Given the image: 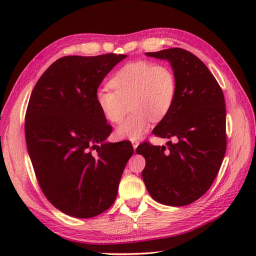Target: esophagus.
<instances>
[{"instance_id":"esophagus-1","label":"esophagus","mask_w":256,"mask_h":256,"mask_svg":"<svg viewBox=\"0 0 256 256\" xmlns=\"http://www.w3.org/2000/svg\"><path fill=\"white\" fill-rule=\"evenodd\" d=\"M138 144H140L138 140H132V146H133V150H136Z\"/></svg>"}]
</instances>
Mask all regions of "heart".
<instances>
[{
    "label": "heart",
    "instance_id": "heart-1",
    "mask_svg": "<svg viewBox=\"0 0 256 256\" xmlns=\"http://www.w3.org/2000/svg\"><path fill=\"white\" fill-rule=\"evenodd\" d=\"M110 86L96 92V106L108 121L118 123L130 101L133 113L118 125L116 136L135 140L150 128L153 120L165 118L175 102L177 82L172 70L150 62H128L118 69Z\"/></svg>",
    "mask_w": 256,
    "mask_h": 256
}]
</instances>
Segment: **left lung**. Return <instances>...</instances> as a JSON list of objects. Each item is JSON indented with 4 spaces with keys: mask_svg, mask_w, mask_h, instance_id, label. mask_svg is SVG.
<instances>
[{
    "mask_svg": "<svg viewBox=\"0 0 256 256\" xmlns=\"http://www.w3.org/2000/svg\"><path fill=\"white\" fill-rule=\"evenodd\" d=\"M146 56L167 60L175 74L177 94L153 134L168 140L166 146L140 144L142 172L150 197L157 202L187 206L206 192L224 160L226 148V103L214 74L194 54L170 48Z\"/></svg>",
    "mask_w": 256,
    "mask_h": 256,
    "instance_id": "left-lung-1",
    "label": "left lung"
}]
</instances>
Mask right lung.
<instances>
[{
	"mask_svg": "<svg viewBox=\"0 0 256 256\" xmlns=\"http://www.w3.org/2000/svg\"><path fill=\"white\" fill-rule=\"evenodd\" d=\"M126 55L59 58L32 91L25 118L27 150L54 206L74 218L108 210L133 148L106 142L112 128L96 106L102 80Z\"/></svg>",
	"mask_w": 256,
	"mask_h": 256,
	"instance_id": "1",
	"label": "right lung"
}]
</instances>
